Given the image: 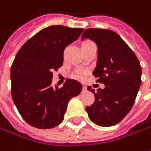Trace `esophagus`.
Wrapping results in <instances>:
<instances>
[{"instance_id":"esophagus-1","label":"esophagus","mask_w":151,"mask_h":151,"mask_svg":"<svg viewBox=\"0 0 151 151\" xmlns=\"http://www.w3.org/2000/svg\"><path fill=\"white\" fill-rule=\"evenodd\" d=\"M83 91H87V90H88V89H87V87H86V86H83Z\"/></svg>"}]
</instances>
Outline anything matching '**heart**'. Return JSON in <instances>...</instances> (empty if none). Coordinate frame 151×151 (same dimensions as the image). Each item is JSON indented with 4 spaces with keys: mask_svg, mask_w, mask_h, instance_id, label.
Masks as SVG:
<instances>
[{
    "mask_svg": "<svg viewBox=\"0 0 151 151\" xmlns=\"http://www.w3.org/2000/svg\"><path fill=\"white\" fill-rule=\"evenodd\" d=\"M84 74H85V73H84L83 71H78L75 74H74V77H75V78H77L82 79V78H83Z\"/></svg>",
    "mask_w": 151,
    "mask_h": 151,
    "instance_id": "b5f03b06",
    "label": "heart"
}]
</instances>
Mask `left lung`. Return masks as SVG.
<instances>
[{"instance_id": "8db88e82", "label": "left lung", "mask_w": 151, "mask_h": 151, "mask_svg": "<svg viewBox=\"0 0 151 151\" xmlns=\"http://www.w3.org/2000/svg\"><path fill=\"white\" fill-rule=\"evenodd\" d=\"M82 40L93 41L98 47L93 74L104 88L92 92L95 101L86 111L92 122L109 127L120 122L130 111L141 84V66L131 48L116 32L106 29H86Z\"/></svg>"}]
</instances>
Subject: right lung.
Returning a JSON list of instances; mask_svg holds the SVG:
<instances>
[{"label": "right lung", "instance_id": "add662e5", "mask_svg": "<svg viewBox=\"0 0 151 151\" xmlns=\"http://www.w3.org/2000/svg\"><path fill=\"white\" fill-rule=\"evenodd\" d=\"M83 28L50 26L21 47L11 68L12 96L26 122L38 129H52L63 120L68 104L83 86L67 79L63 88L52 86L53 71L63 63L66 47L78 38Z\"/></svg>", "mask_w": 151, "mask_h": 151}]
</instances>
